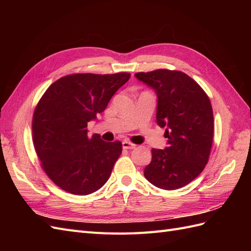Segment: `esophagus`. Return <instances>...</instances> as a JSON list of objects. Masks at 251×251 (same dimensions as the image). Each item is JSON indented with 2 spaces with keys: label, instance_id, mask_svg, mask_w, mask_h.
<instances>
[{
  "label": "esophagus",
  "instance_id": "esophagus-1",
  "mask_svg": "<svg viewBox=\"0 0 251 251\" xmlns=\"http://www.w3.org/2000/svg\"><path fill=\"white\" fill-rule=\"evenodd\" d=\"M136 146L134 143H132V142H130V141H127V140H125V141H123V148L124 149H126V150H132V149H134Z\"/></svg>",
  "mask_w": 251,
  "mask_h": 251
}]
</instances>
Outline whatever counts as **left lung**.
<instances>
[{"label":"left lung","instance_id":"8db88e82","mask_svg":"<svg viewBox=\"0 0 251 251\" xmlns=\"http://www.w3.org/2000/svg\"><path fill=\"white\" fill-rule=\"evenodd\" d=\"M135 76L157 94L156 119L165 127L168 147L151 150L144 177L173 191L192 182L208 162L214 137V114L204 90L181 71L158 69Z\"/></svg>","mask_w":251,"mask_h":251}]
</instances>
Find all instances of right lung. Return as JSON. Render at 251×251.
Returning a JSON list of instances; mask_svg holds the SVG:
<instances>
[{
	"mask_svg": "<svg viewBox=\"0 0 251 251\" xmlns=\"http://www.w3.org/2000/svg\"><path fill=\"white\" fill-rule=\"evenodd\" d=\"M131 74L66 75L47 89L32 119L34 149L47 176L64 191L86 196L111 176L123 151L120 141L88 136V123L107 108Z\"/></svg>",
	"mask_w": 251,
	"mask_h": 251,
	"instance_id": "right-lung-1",
	"label": "right lung"
}]
</instances>
